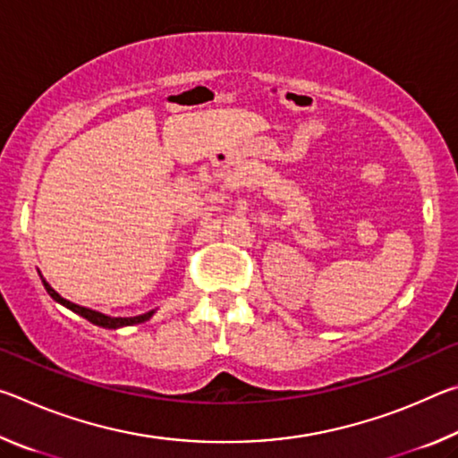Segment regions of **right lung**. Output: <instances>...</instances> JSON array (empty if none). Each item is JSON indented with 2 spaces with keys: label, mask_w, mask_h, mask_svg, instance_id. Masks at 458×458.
<instances>
[{
  "label": "right lung",
  "mask_w": 458,
  "mask_h": 458,
  "mask_svg": "<svg viewBox=\"0 0 458 458\" xmlns=\"http://www.w3.org/2000/svg\"><path fill=\"white\" fill-rule=\"evenodd\" d=\"M44 286H46V291H48V294L50 297L54 299V301H58V303H62L64 307H68V309H72L74 313H79V315H82L84 319H89L90 323H95V325H100V327H108V329H119V327H125V325H135V323H143V321H147V319H151V315L155 313V311H149V313H143V315H139V317H108V315H105V313H98V311H92V309H89V307H81V305H76V303H72V301H68V299H64V297H60V294L52 289V286L44 281Z\"/></svg>",
  "instance_id": "right-lung-1"
}]
</instances>
